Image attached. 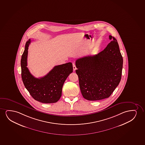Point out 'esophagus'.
I'll list each match as a JSON object with an SVG mask.
<instances>
[{
    "mask_svg": "<svg viewBox=\"0 0 145 145\" xmlns=\"http://www.w3.org/2000/svg\"><path fill=\"white\" fill-rule=\"evenodd\" d=\"M73 68L74 71H75L77 69V68L76 67L75 64L74 63H73Z\"/></svg>",
    "mask_w": 145,
    "mask_h": 145,
    "instance_id": "esophagus-1",
    "label": "esophagus"
}]
</instances>
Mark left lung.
Masks as SVG:
<instances>
[{
    "label": "left lung",
    "mask_w": 145,
    "mask_h": 145,
    "mask_svg": "<svg viewBox=\"0 0 145 145\" xmlns=\"http://www.w3.org/2000/svg\"><path fill=\"white\" fill-rule=\"evenodd\" d=\"M111 40L103 51L76 61L79 86L83 97L90 101L108 98L120 82L123 58L117 40Z\"/></svg>",
    "instance_id": "1"
}]
</instances>
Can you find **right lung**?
Segmentation results:
<instances>
[{
  "label": "right lung",
  "instance_id": "right-lung-1",
  "mask_svg": "<svg viewBox=\"0 0 145 145\" xmlns=\"http://www.w3.org/2000/svg\"><path fill=\"white\" fill-rule=\"evenodd\" d=\"M31 40L26 42L21 61L22 78L26 89L34 99L43 103L58 101L64 82L73 72L71 62L56 66L43 77H34L27 67L28 49Z\"/></svg>",
  "mask_w": 145,
  "mask_h": 145
}]
</instances>
